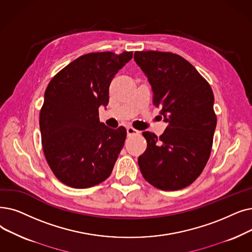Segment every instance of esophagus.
Wrapping results in <instances>:
<instances>
[{
	"label": "esophagus",
	"mask_w": 252,
	"mask_h": 252,
	"mask_svg": "<svg viewBox=\"0 0 252 252\" xmlns=\"http://www.w3.org/2000/svg\"><path fill=\"white\" fill-rule=\"evenodd\" d=\"M126 133H127V136H135V135H139L140 134L139 130H137L136 128H134L132 126H127L126 127Z\"/></svg>",
	"instance_id": "esophagus-1"
}]
</instances>
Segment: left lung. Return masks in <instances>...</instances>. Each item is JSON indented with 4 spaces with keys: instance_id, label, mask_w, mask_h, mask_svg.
<instances>
[{
    "instance_id": "left-lung-1",
    "label": "left lung",
    "mask_w": 252,
    "mask_h": 252,
    "mask_svg": "<svg viewBox=\"0 0 252 252\" xmlns=\"http://www.w3.org/2000/svg\"><path fill=\"white\" fill-rule=\"evenodd\" d=\"M134 60L151 85L153 105L168 123L159 138L143 132L147 148L138 158L140 171L161 190L187 188L200 176L211 153L217 123L211 86L178 54L136 51Z\"/></svg>"
}]
</instances>
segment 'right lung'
<instances>
[{"label":"right lung","instance_id":"1","mask_svg":"<svg viewBox=\"0 0 252 252\" xmlns=\"http://www.w3.org/2000/svg\"><path fill=\"white\" fill-rule=\"evenodd\" d=\"M132 51L79 57L49 82L40 111L42 147L56 177L74 189L106 180L123 149L126 129L108 127L99 107L109 103V86Z\"/></svg>","mask_w":252,"mask_h":252}]
</instances>
